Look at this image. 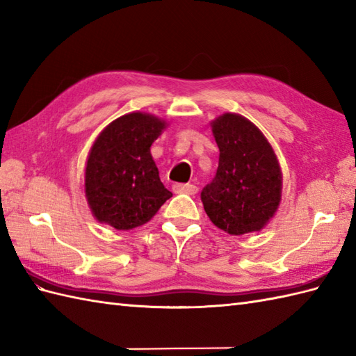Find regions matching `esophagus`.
I'll return each instance as SVG.
<instances>
[{"label": "esophagus", "mask_w": 356, "mask_h": 356, "mask_svg": "<svg viewBox=\"0 0 356 356\" xmlns=\"http://www.w3.org/2000/svg\"><path fill=\"white\" fill-rule=\"evenodd\" d=\"M172 189H175V193L189 194V195H194L198 193V188L193 184H175L172 185Z\"/></svg>", "instance_id": "34e87169"}]
</instances>
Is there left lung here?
Listing matches in <instances>:
<instances>
[{
  "instance_id": "1",
  "label": "left lung",
  "mask_w": 356,
  "mask_h": 356,
  "mask_svg": "<svg viewBox=\"0 0 356 356\" xmlns=\"http://www.w3.org/2000/svg\"><path fill=\"white\" fill-rule=\"evenodd\" d=\"M220 148L216 177L202 191L211 221L230 235L261 230L275 216L282 172L261 130L241 115L225 113L212 121Z\"/></svg>"
}]
</instances>
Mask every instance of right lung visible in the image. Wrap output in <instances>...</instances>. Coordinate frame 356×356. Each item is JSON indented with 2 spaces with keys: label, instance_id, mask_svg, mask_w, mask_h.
<instances>
[{
  "label": "right lung",
  "instance_id": "obj_1",
  "mask_svg": "<svg viewBox=\"0 0 356 356\" xmlns=\"http://www.w3.org/2000/svg\"><path fill=\"white\" fill-rule=\"evenodd\" d=\"M165 129L153 115L112 121L90 148L85 193L94 217L117 230L143 226L172 195L159 179L150 147Z\"/></svg>",
  "mask_w": 356,
  "mask_h": 356
}]
</instances>
